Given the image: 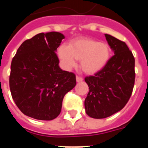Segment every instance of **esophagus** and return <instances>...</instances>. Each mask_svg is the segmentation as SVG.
I'll return each instance as SVG.
<instances>
[{"instance_id":"obj_1","label":"esophagus","mask_w":148,"mask_h":148,"mask_svg":"<svg viewBox=\"0 0 148 148\" xmlns=\"http://www.w3.org/2000/svg\"><path fill=\"white\" fill-rule=\"evenodd\" d=\"M82 81H83V78H82V77L78 76V75H77V76H76V82H82Z\"/></svg>"}]
</instances>
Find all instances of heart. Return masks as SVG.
Instances as JSON below:
<instances>
[{
    "label": "heart",
    "instance_id": "1",
    "mask_svg": "<svg viewBox=\"0 0 148 148\" xmlns=\"http://www.w3.org/2000/svg\"><path fill=\"white\" fill-rule=\"evenodd\" d=\"M58 56L65 67L75 64V60L81 61V67L87 74H95L103 70L110 58V49L108 44L89 38L73 40L69 47L61 46Z\"/></svg>",
    "mask_w": 148,
    "mask_h": 148
}]
</instances>
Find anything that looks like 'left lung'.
Listing matches in <instances>:
<instances>
[{
    "label": "left lung",
    "mask_w": 148,
    "mask_h": 148,
    "mask_svg": "<svg viewBox=\"0 0 148 148\" xmlns=\"http://www.w3.org/2000/svg\"><path fill=\"white\" fill-rule=\"evenodd\" d=\"M114 53L105 67L85 78L89 92L84 101L86 113L104 119L121 110L131 96L135 82V58L125 42L105 34Z\"/></svg>",
    "instance_id": "1"
}]
</instances>
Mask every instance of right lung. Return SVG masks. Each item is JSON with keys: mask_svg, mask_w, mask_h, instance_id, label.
I'll return each instance as SVG.
<instances>
[{"mask_svg": "<svg viewBox=\"0 0 148 148\" xmlns=\"http://www.w3.org/2000/svg\"><path fill=\"white\" fill-rule=\"evenodd\" d=\"M64 38L58 32L39 33L23 41L12 58L10 91L26 116L44 121L56 119L65 94L76 84L75 74L58 66L56 52Z\"/></svg>", "mask_w": 148, "mask_h": 148, "instance_id": "1", "label": "right lung"}]
</instances>
